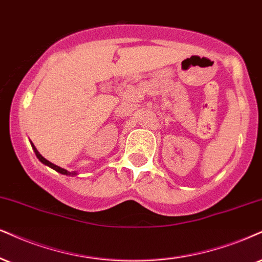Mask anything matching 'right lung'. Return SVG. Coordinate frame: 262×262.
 <instances>
[{
    "mask_svg": "<svg viewBox=\"0 0 262 262\" xmlns=\"http://www.w3.org/2000/svg\"><path fill=\"white\" fill-rule=\"evenodd\" d=\"M31 146H32V148H34V151H35V154H36V157L38 158V160H40V161H41V163H43V164H45V165H47V166L52 167V169H53V170H56V171H58V172L63 173V175H72V176H73V175H76V173H75V172H74V171H73V172H69V171L64 170V169H62V167H59V166L54 165V164H52V163H51V161H48V160H46V159H45V158H43V157H42V156H41V154H40V153H38V151H37V149H36V148H35V146H34V144H31Z\"/></svg>",
    "mask_w": 262,
    "mask_h": 262,
    "instance_id": "add662e5",
    "label": "right lung"
}]
</instances>
